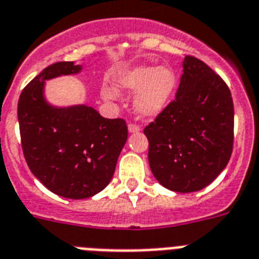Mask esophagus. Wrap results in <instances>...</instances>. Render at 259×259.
<instances>
[{"instance_id": "obj_1", "label": "esophagus", "mask_w": 259, "mask_h": 259, "mask_svg": "<svg viewBox=\"0 0 259 259\" xmlns=\"http://www.w3.org/2000/svg\"><path fill=\"white\" fill-rule=\"evenodd\" d=\"M128 131L131 132V134H136V132L140 131V127H139L138 124H132V123H130V124H128Z\"/></svg>"}]
</instances>
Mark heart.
I'll list each match as a JSON object with an SVG mask.
<instances>
[{"mask_svg": "<svg viewBox=\"0 0 259 259\" xmlns=\"http://www.w3.org/2000/svg\"><path fill=\"white\" fill-rule=\"evenodd\" d=\"M118 89L124 93H136L134 108L143 118L160 115L173 99L177 88V76L169 66L139 65L127 70L116 79ZM106 101H116L119 92L110 85L102 86Z\"/></svg>", "mask_w": 259, "mask_h": 259, "instance_id": "1", "label": "heart"}]
</instances>
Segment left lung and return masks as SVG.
Instances as JSON below:
<instances>
[{
    "label": "left lung",
    "instance_id": "left-lung-1",
    "mask_svg": "<svg viewBox=\"0 0 259 259\" xmlns=\"http://www.w3.org/2000/svg\"><path fill=\"white\" fill-rule=\"evenodd\" d=\"M176 99L144 130L154 178L176 193L208 186L225 169L233 149L231 90L196 57L186 56Z\"/></svg>",
    "mask_w": 259,
    "mask_h": 259
}]
</instances>
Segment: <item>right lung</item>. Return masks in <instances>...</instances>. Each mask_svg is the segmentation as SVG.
Segmentation results:
<instances>
[{"instance_id":"right-lung-1","label":"right lung","mask_w":259,"mask_h":259,"mask_svg":"<svg viewBox=\"0 0 259 259\" xmlns=\"http://www.w3.org/2000/svg\"><path fill=\"white\" fill-rule=\"evenodd\" d=\"M73 61L47 66L21 93L18 121L28 167L50 191L85 199L107 186L128 138L123 119H106L86 105L56 107L44 97L46 81L81 72Z\"/></svg>"}]
</instances>
